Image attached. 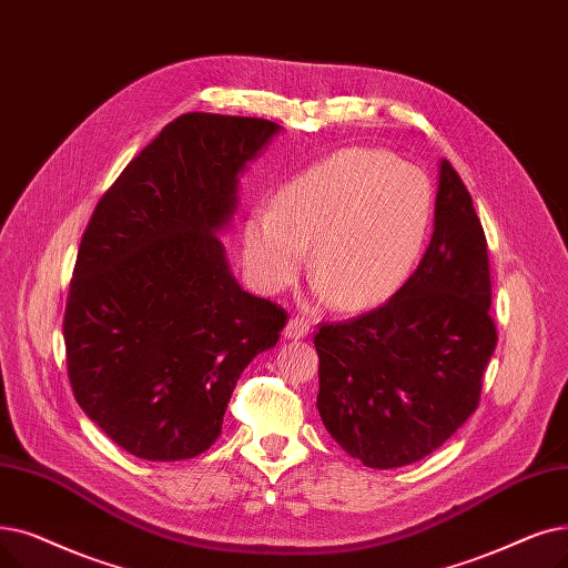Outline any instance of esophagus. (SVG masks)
<instances>
[{
    "mask_svg": "<svg viewBox=\"0 0 568 568\" xmlns=\"http://www.w3.org/2000/svg\"><path fill=\"white\" fill-rule=\"evenodd\" d=\"M308 329H311V323L308 320H304V317H292L290 323H287V327H285V338H292V341H297V338H304V336H308Z\"/></svg>",
    "mask_w": 568,
    "mask_h": 568,
    "instance_id": "obj_1",
    "label": "esophagus"
}]
</instances>
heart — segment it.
<instances>
[{
	"instance_id": "1",
	"label": "heart",
	"mask_w": 568,
	"mask_h": 568,
	"mask_svg": "<svg viewBox=\"0 0 568 568\" xmlns=\"http://www.w3.org/2000/svg\"><path fill=\"white\" fill-rule=\"evenodd\" d=\"M432 190L420 169L372 148H348L292 179L276 204L245 220L255 283L276 292L311 268L338 308H368L397 290L423 251Z\"/></svg>"
}]
</instances>
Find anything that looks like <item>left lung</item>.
<instances>
[{"mask_svg": "<svg viewBox=\"0 0 568 568\" xmlns=\"http://www.w3.org/2000/svg\"><path fill=\"white\" fill-rule=\"evenodd\" d=\"M487 241L471 194L438 164L434 234L392 300L320 325L317 410L351 457L397 468L440 448L478 408L497 348Z\"/></svg>", "mask_w": 568, "mask_h": 568, "instance_id": "left-lung-1", "label": "left lung"}]
</instances>
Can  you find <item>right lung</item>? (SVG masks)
Here are the masks:
<instances>
[{
    "mask_svg": "<svg viewBox=\"0 0 568 568\" xmlns=\"http://www.w3.org/2000/svg\"><path fill=\"white\" fill-rule=\"evenodd\" d=\"M281 125L185 113L97 204L64 311L79 406L122 450L179 462L209 450L243 368L274 348L287 313L232 276L220 232L239 176Z\"/></svg>",
    "mask_w": 568,
    "mask_h": 568,
    "instance_id": "obj_1",
    "label": "right lung"
}]
</instances>
